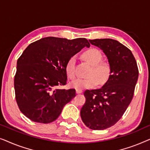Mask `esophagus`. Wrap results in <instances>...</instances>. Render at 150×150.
I'll list each match as a JSON object with an SVG mask.
<instances>
[{
    "label": "esophagus",
    "instance_id": "1",
    "mask_svg": "<svg viewBox=\"0 0 150 150\" xmlns=\"http://www.w3.org/2000/svg\"><path fill=\"white\" fill-rule=\"evenodd\" d=\"M82 92H83V91L81 89H76V93H81Z\"/></svg>",
    "mask_w": 150,
    "mask_h": 150
}]
</instances>
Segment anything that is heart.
<instances>
[{
	"mask_svg": "<svg viewBox=\"0 0 150 150\" xmlns=\"http://www.w3.org/2000/svg\"><path fill=\"white\" fill-rule=\"evenodd\" d=\"M83 58L91 65L88 73L89 76L77 78L70 83V86L75 89H87L95 87L98 85H104L109 79L111 74V68L108 63L101 62L102 54L96 48H90L83 53ZM76 57L72 56L67 62L65 71L70 79L76 76Z\"/></svg>",
	"mask_w": 150,
	"mask_h": 150,
	"instance_id": "heart-1",
	"label": "heart"
}]
</instances>
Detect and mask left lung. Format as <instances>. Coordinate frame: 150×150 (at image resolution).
I'll return each mask as SVG.
<instances>
[{"mask_svg":"<svg viewBox=\"0 0 150 150\" xmlns=\"http://www.w3.org/2000/svg\"><path fill=\"white\" fill-rule=\"evenodd\" d=\"M107 57L111 68L108 81L98 89L86 90V102L81 110L85 126L104 130L120 120L132 101L139 76L137 64L129 49L112 39L89 40Z\"/></svg>","mask_w":150,"mask_h":150,"instance_id":"obj_1","label":"left lung"}]
</instances>
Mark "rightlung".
<instances>
[{
    "label": "right lung",
    "instance_id": "obj_1",
    "mask_svg": "<svg viewBox=\"0 0 150 150\" xmlns=\"http://www.w3.org/2000/svg\"><path fill=\"white\" fill-rule=\"evenodd\" d=\"M84 47H90L85 38L48 37L24 50L17 61L14 88L18 107L26 117L42 124L58 118L76 91L57 87L66 84L67 62Z\"/></svg>",
    "mask_w": 150,
    "mask_h": 150
}]
</instances>
